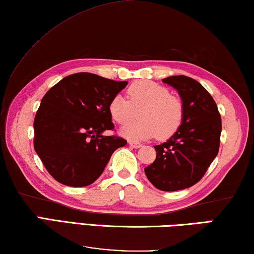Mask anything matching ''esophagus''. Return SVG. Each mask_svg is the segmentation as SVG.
Segmentation results:
<instances>
[{"label":"esophagus","mask_w":254,"mask_h":254,"mask_svg":"<svg viewBox=\"0 0 254 254\" xmlns=\"http://www.w3.org/2000/svg\"><path fill=\"white\" fill-rule=\"evenodd\" d=\"M128 144H130V146L132 147V148H140L142 146L141 143L140 142H138V141H132V140H130V141H128Z\"/></svg>","instance_id":"1"}]
</instances>
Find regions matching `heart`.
<instances>
[{
	"label": "heart",
	"mask_w": 254,
	"mask_h": 254,
	"mask_svg": "<svg viewBox=\"0 0 254 254\" xmlns=\"http://www.w3.org/2000/svg\"><path fill=\"white\" fill-rule=\"evenodd\" d=\"M127 99L116 95L108 104L113 121L124 124L139 109L140 119L121 127V134L130 140H143L156 135L160 140L170 138L183 121V103L170 94L166 87L152 81H136L127 88Z\"/></svg>",
	"instance_id": "heart-1"
}]
</instances>
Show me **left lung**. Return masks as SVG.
<instances>
[{
	"label": "left lung",
	"instance_id": "1",
	"mask_svg": "<svg viewBox=\"0 0 254 254\" xmlns=\"http://www.w3.org/2000/svg\"><path fill=\"white\" fill-rule=\"evenodd\" d=\"M163 82L178 90L184 108L183 121L166 142L155 146L156 159L144 173L158 190L179 191L198 183L216 158L221 119L214 98L196 80L173 75Z\"/></svg>",
	"mask_w": 254,
	"mask_h": 254
}]
</instances>
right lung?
<instances>
[{
    "label": "right lung",
    "instance_id": "right-lung-1",
    "mask_svg": "<svg viewBox=\"0 0 254 254\" xmlns=\"http://www.w3.org/2000/svg\"><path fill=\"white\" fill-rule=\"evenodd\" d=\"M127 84L80 72L44 96L34 121V148L58 182L75 188L94 183L113 152L126 146L127 140L103 132L114 128L108 104Z\"/></svg>",
    "mask_w": 254,
    "mask_h": 254
}]
</instances>
